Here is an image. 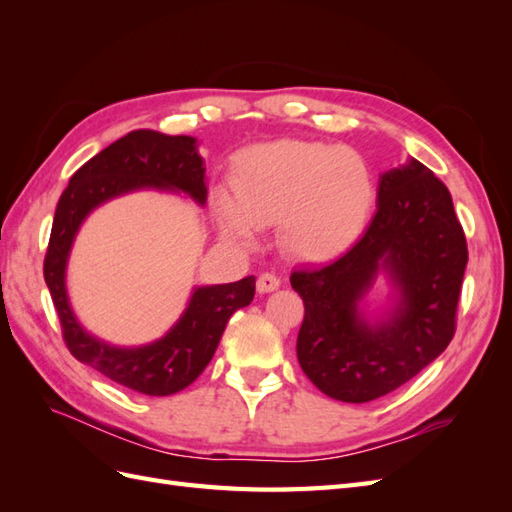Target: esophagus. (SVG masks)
Segmentation results:
<instances>
[{"mask_svg":"<svg viewBox=\"0 0 512 512\" xmlns=\"http://www.w3.org/2000/svg\"><path fill=\"white\" fill-rule=\"evenodd\" d=\"M282 286V280L277 275H273V273H262L260 277H258V282H256V288H258V292L260 294H267V292H273V290H277Z\"/></svg>","mask_w":512,"mask_h":512,"instance_id":"1","label":"esophagus"}]
</instances>
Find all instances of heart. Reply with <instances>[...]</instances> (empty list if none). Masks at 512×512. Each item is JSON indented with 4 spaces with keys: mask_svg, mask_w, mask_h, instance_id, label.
Here are the masks:
<instances>
[{
    "mask_svg": "<svg viewBox=\"0 0 512 512\" xmlns=\"http://www.w3.org/2000/svg\"><path fill=\"white\" fill-rule=\"evenodd\" d=\"M235 196L213 194L222 237L254 247L256 226L277 228L292 258L320 260L346 247L367 224L376 179L359 151L280 138L245 149L235 166Z\"/></svg>",
    "mask_w": 512,
    "mask_h": 512,
    "instance_id": "heart-1",
    "label": "heart"
}]
</instances>
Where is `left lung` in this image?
<instances>
[{
    "label": "left lung",
    "instance_id": "obj_1",
    "mask_svg": "<svg viewBox=\"0 0 512 512\" xmlns=\"http://www.w3.org/2000/svg\"><path fill=\"white\" fill-rule=\"evenodd\" d=\"M468 247L446 185L418 160L386 170L376 213L346 252L297 269L305 318L297 359L318 389L365 404L399 389L446 350ZM385 280L376 310L368 294Z\"/></svg>",
    "mask_w": 512,
    "mask_h": 512
}]
</instances>
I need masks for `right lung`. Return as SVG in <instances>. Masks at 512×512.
<instances>
[{"label": "right lung", "mask_w": 512, "mask_h": 512, "mask_svg": "<svg viewBox=\"0 0 512 512\" xmlns=\"http://www.w3.org/2000/svg\"><path fill=\"white\" fill-rule=\"evenodd\" d=\"M143 190L181 194L198 207L207 205L205 160L198 153L194 136L136 130L76 170L55 209L44 258V282L74 359L126 389L166 397L183 391L203 374L230 316L254 301L256 277L247 275L230 284L194 286L177 322L153 342L117 346L89 333L76 318L68 294V262L76 235L96 209Z\"/></svg>", "instance_id": "add662e5"}]
</instances>
